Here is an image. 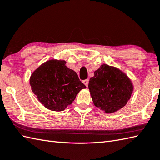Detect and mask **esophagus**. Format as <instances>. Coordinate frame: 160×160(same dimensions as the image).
Instances as JSON below:
<instances>
[{"label":"esophagus","mask_w":160,"mask_h":160,"mask_svg":"<svg viewBox=\"0 0 160 160\" xmlns=\"http://www.w3.org/2000/svg\"><path fill=\"white\" fill-rule=\"evenodd\" d=\"M89 80L87 78V79H86V80H84L82 81V82H83L84 84H85V85H86L87 87H88V84H89Z\"/></svg>","instance_id":"obj_1"}]
</instances>
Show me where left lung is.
<instances>
[{"label": "left lung", "instance_id": "obj_1", "mask_svg": "<svg viewBox=\"0 0 160 160\" xmlns=\"http://www.w3.org/2000/svg\"><path fill=\"white\" fill-rule=\"evenodd\" d=\"M89 89L95 106L111 113L127 104L133 87L125 73L116 68L102 64L90 78Z\"/></svg>", "mask_w": 160, "mask_h": 160}]
</instances>
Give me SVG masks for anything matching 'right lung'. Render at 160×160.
<instances>
[{
  "instance_id": "add662e5",
  "label": "right lung",
  "mask_w": 160,
  "mask_h": 160,
  "mask_svg": "<svg viewBox=\"0 0 160 160\" xmlns=\"http://www.w3.org/2000/svg\"><path fill=\"white\" fill-rule=\"evenodd\" d=\"M64 60H52L40 66L30 78L32 91L47 108L62 111L86 86Z\"/></svg>"
}]
</instances>
